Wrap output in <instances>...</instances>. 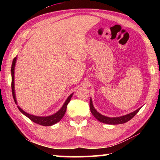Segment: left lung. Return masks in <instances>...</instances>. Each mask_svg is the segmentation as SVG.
<instances>
[{"label":"left lung","mask_w":160,"mask_h":160,"mask_svg":"<svg viewBox=\"0 0 160 160\" xmlns=\"http://www.w3.org/2000/svg\"><path fill=\"white\" fill-rule=\"evenodd\" d=\"M90 107L91 113H92V115L97 119V120L102 123L110 124V125H116V124H121L128 122V121L133 118L135 115L139 112V110L140 109H141V107L138 108V109L134 111V112L128 113V114L126 115L118 116V117H108V116L101 114V113L97 112V111L94 109L92 98H90Z\"/></svg>","instance_id":"1"}]
</instances>
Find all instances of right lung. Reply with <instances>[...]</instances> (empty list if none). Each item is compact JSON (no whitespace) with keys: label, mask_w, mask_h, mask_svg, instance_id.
<instances>
[{"label":"right lung","mask_w":160,"mask_h":160,"mask_svg":"<svg viewBox=\"0 0 160 160\" xmlns=\"http://www.w3.org/2000/svg\"><path fill=\"white\" fill-rule=\"evenodd\" d=\"M16 61H17V56L14 58L12 63V67H11V76H12V84H11V87H12V97L13 99H14V101L15 102L16 104H18V102L17 99H16V96H15V63ZM72 94L73 93H72L71 94H70L69 97H68L67 99L66 100V102H64V104L62 107L59 109L57 112L53 113L52 115L50 116H35V115H32L30 114V113H28L25 112V111L22 110L21 108L18 106V109L20 110V112L26 116L27 117L29 118L31 121H33V122L36 123L39 125L41 126H50L54 125L56 123H58L61 119L63 117V116L65 114V113L66 112V109H67V105L70 101V99L72 97Z\"/></svg>","instance_id":"right-lung-1"}]
</instances>
